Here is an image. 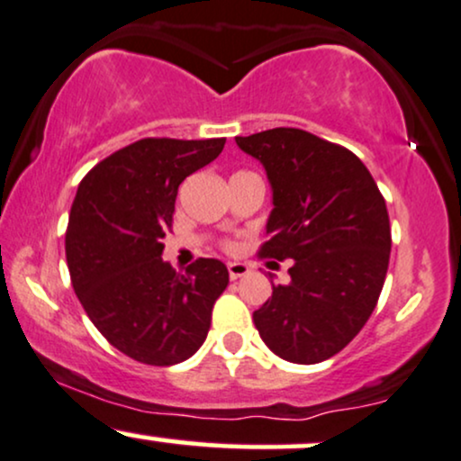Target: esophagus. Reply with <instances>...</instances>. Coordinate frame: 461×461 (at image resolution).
Masks as SVG:
<instances>
[{
  "label": "esophagus",
  "instance_id": "34e87169",
  "mask_svg": "<svg viewBox=\"0 0 461 461\" xmlns=\"http://www.w3.org/2000/svg\"><path fill=\"white\" fill-rule=\"evenodd\" d=\"M250 274V267H248L246 263H229V276L230 280H237V278H243V276Z\"/></svg>",
  "mask_w": 461,
  "mask_h": 461
}]
</instances>
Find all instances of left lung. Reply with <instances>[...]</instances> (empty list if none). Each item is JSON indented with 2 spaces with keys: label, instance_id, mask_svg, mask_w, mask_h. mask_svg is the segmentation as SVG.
Listing matches in <instances>:
<instances>
[{
  "label": "left lung",
  "instance_id": "8db88e82",
  "mask_svg": "<svg viewBox=\"0 0 461 461\" xmlns=\"http://www.w3.org/2000/svg\"><path fill=\"white\" fill-rule=\"evenodd\" d=\"M274 189L261 258H291V283L254 311L269 349L295 365L339 354L380 300L391 258L386 200L345 146L294 127L237 138Z\"/></svg>",
  "mask_w": 461,
  "mask_h": 461
}]
</instances>
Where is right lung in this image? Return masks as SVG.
<instances>
[{"instance_id":"obj_1","label":"right lung","mask_w":461,"mask_h":461,"mask_svg":"<svg viewBox=\"0 0 461 461\" xmlns=\"http://www.w3.org/2000/svg\"><path fill=\"white\" fill-rule=\"evenodd\" d=\"M224 142L138 140L92 167L70 207L64 246L75 294L107 343L144 365L196 354L229 286V269L215 258H196L185 274L161 258L178 185Z\"/></svg>"}]
</instances>
